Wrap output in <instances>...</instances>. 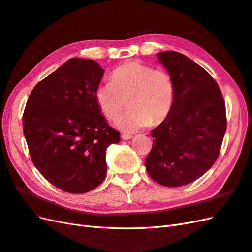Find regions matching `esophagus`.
<instances>
[{
  "label": "esophagus",
  "mask_w": 252,
  "mask_h": 252,
  "mask_svg": "<svg viewBox=\"0 0 252 252\" xmlns=\"http://www.w3.org/2000/svg\"><path fill=\"white\" fill-rule=\"evenodd\" d=\"M131 138H132L131 134H128V133H123V134H122V139H123V140H129V139H131Z\"/></svg>",
  "instance_id": "34e87169"
}]
</instances>
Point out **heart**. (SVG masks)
<instances>
[{"label": "heart", "instance_id": "b5f03b06", "mask_svg": "<svg viewBox=\"0 0 252 252\" xmlns=\"http://www.w3.org/2000/svg\"><path fill=\"white\" fill-rule=\"evenodd\" d=\"M94 98L104 117L117 121L125 132H134L147 125H157L170 113L175 98L172 75L165 69H154L139 62H127L116 68L110 81L98 84Z\"/></svg>", "mask_w": 252, "mask_h": 252}]
</instances>
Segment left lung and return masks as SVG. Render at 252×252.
I'll return each mask as SVG.
<instances>
[{
  "instance_id": "left-lung-1",
  "label": "left lung",
  "mask_w": 252,
  "mask_h": 252,
  "mask_svg": "<svg viewBox=\"0 0 252 252\" xmlns=\"http://www.w3.org/2000/svg\"><path fill=\"white\" fill-rule=\"evenodd\" d=\"M158 56L172 75L175 98L168 117L151 131L154 144L145 166L158 184L184 186L201 178L219 158L226 106L216 80L191 59L172 50Z\"/></svg>"
}]
</instances>
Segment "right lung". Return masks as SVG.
I'll return each instance as SVG.
<instances>
[{"instance_id": "add662e5", "label": "right lung", "mask_w": 252, "mask_h": 252, "mask_svg": "<svg viewBox=\"0 0 252 252\" xmlns=\"http://www.w3.org/2000/svg\"><path fill=\"white\" fill-rule=\"evenodd\" d=\"M104 70L94 60L72 58L36 84L23 113L30 158L53 186L85 193L104 181L106 149L120 142L95 102Z\"/></svg>"}]
</instances>
